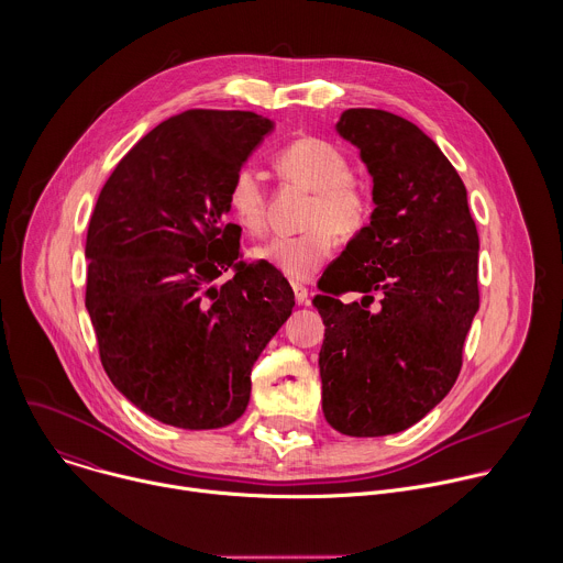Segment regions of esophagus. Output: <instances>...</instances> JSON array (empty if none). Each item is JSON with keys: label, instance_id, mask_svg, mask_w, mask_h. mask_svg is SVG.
<instances>
[{"label": "esophagus", "instance_id": "34e87169", "mask_svg": "<svg viewBox=\"0 0 563 563\" xmlns=\"http://www.w3.org/2000/svg\"><path fill=\"white\" fill-rule=\"evenodd\" d=\"M291 289H294L296 302H298V305H305L307 298H309V289H307L305 285H300V283H291Z\"/></svg>", "mask_w": 563, "mask_h": 563}]
</instances>
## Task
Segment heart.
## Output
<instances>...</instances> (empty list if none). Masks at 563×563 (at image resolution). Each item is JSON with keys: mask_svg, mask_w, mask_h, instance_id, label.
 Here are the masks:
<instances>
[{"mask_svg": "<svg viewBox=\"0 0 563 563\" xmlns=\"http://www.w3.org/2000/svg\"><path fill=\"white\" fill-rule=\"evenodd\" d=\"M278 172L313 192L305 225L296 236H276L252 256L291 280H311L335 247V230L353 232L366 217V199L351 180L346 156L320 139H298L276 154ZM234 219L250 234H261L267 223V192L252 167L234 174L228 192Z\"/></svg>", "mask_w": 563, "mask_h": 563, "instance_id": "1", "label": "heart"}]
</instances>
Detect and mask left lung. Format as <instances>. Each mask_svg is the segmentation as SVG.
<instances>
[{"mask_svg":"<svg viewBox=\"0 0 563 563\" xmlns=\"http://www.w3.org/2000/svg\"><path fill=\"white\" fill-rule=\"evenodd\" d=\"M335 132L357 147L376 210L311 300L324 322L322 413L342 435L380 438L420 422L457 380L479 236L460 174L416 123L351 108ZM344 290L361 300L342 303Z\"/></svg>","mask_w":563,"mask_h":563,"instance_id":"1","label":"left lung"}]
</instances>
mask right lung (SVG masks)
<instances>
[{
    "label": "right lung",
    "instance_id": "1",
    "mask_svg": "<svg viewBox=\"0 0 563 563\" xmlns=\"http://www.w3.org/2000/svg\"><path fill=\"white\" fill-rule=\"evenodd\" d=\"M276 123L243 110H187L147 132L114 167L88 239L86 309L101 364L145 416L206 431L236 422L252 366L294 309L265 263H236L228 192ZM230 266L232 282L216 278Z\"/></svg>",
    "mask_w": 563,
    "mask_h": 563
}]
</instances>
